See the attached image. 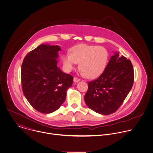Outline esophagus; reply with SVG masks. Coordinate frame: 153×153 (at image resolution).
I'll use <instances>...</instances> for the list:
<instances>
[{"mask_svg": "<svg viewBox=\"0 0 153 153\" xmlns=\"http://www.w3.org/2000/svg\"><path fill=\"white\" fill-rule=\"evenodd\" d=\"M80 81V79H78V78H74V79H73V82H74V83H78V82H79Z\"/></svg>", "mask_w": 153, "mask_h": 153, "instance_id": "esophagus-1", "label": "esophagus"}]
</instances>
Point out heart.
<instances>
[{
  "mask_svg": "<svg viewBox=\"0 0 153 153\" xmlns=\"http://www.w3.org/2000/svg\"><path fill=\"white\" fill-rule=\"evenodd\" d=\"M107 56V51L102 46L82 44L74 46L70 54H64L62 59L67 71H71L79 63L82 75L91 79L102 74L106 66Z\"/></svg>",
  "mask_w": 153,
  "mask_h": 153,
  "instance_id": "b5f03b06",
  "label": "heart"
}]
</instances>
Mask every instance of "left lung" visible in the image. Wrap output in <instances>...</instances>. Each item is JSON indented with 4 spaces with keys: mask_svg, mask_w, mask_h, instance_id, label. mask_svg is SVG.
Returning a JSON list of instances; mask_svg holds the SVG:
<instances>
[{
    "mask_svg": "<svg viewBox=\"0 0 153 153\" xmlns=\"http://www.w3.org/2000/svg\"><path fill=\"white\" fill-rule=\"evenodd\" d=\"M97 79L88 83L85 101L87 107L102 115L114 113L131 90L134 82L132 63L124 56L114 52Z\"/></svg>",
    "mask_w": 153,
    "mask_h": 153,
    "instance_id": "obj_1",
    "label": "left lung"
}]
</instances>
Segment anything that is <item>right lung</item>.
I'll return each instance as SVG.
<instances>
[{"instance_id": "add662e5", "label": "right lung", "mask_w": 153, "mask_h": 153, "mask_svg": "<svg viewBox=\"0 0 153 153\" xmlns=\"http://www.w3.org/2000/svg\"><path fill=\"white\" fill-rule=\"evenodd\" d=\"M60 46L42 44L25 57L21 68L23 94L37 111L57 110L66 100L73 77L57 67Z\"/></svg>"}]
</instances>
